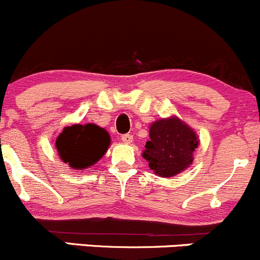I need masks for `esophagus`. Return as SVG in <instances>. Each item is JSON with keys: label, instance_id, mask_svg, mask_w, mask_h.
Masks as SVG:
<instances>
[{"label": "esophagus", "instance_id": "34e87169", "mask_svg": "<svg viewBox=\"0 0 260 260\" xmlns=\"http://www.w3.org/2000/svg\"><path fill=\"white\" fill-rule=\"evenodd\" d=\"M120 140H122L124 143H127V145H129V143L133 142V136L129 135V133H127V135H123L122 137H120Z\"/></svg>", "mask_w": 260, "mask_h": 260}]
</instances>
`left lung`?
I'll return each mask as SVG.
<instances>
[{"mask_svg": "<svg viewBox=\"0 0 260 260\" xmlns=\"http://www.w3.org/2000/svg\"><path fill=\"white\" fill-rule=\"evenodd\" d=\"M199 142L195 131L179 117L161 118L149 125L142 157L157 176L174 177L192 165Z\"/></svg>", "mask_w": 260, "mask_h": 260, "instance_id": "8db88e82", "label": "left lung"}]
</instances>
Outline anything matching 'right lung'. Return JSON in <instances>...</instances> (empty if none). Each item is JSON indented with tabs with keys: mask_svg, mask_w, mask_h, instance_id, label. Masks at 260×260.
<instances>
[{
	"mask_svg": "<svg viewBox=\"0 0 260 260\" xmlns=\"http://www.w3.org/2000/svg\"><path fill=\"white\" fill-rule=\"evenodd\" d=\"M109 146V133L94 123L68 125L55 141L60 159L73 170H85L95 165Z\"/></svg>",
	"mask_w": 260,
	"mask_h": 260,
	"instance_id": "add662e5",
	"label": "right lung"
}]
</instances>
